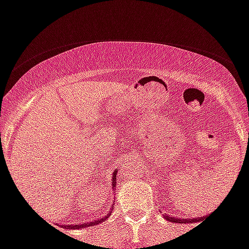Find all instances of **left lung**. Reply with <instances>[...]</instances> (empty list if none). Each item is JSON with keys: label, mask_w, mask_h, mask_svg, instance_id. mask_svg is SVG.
Segmentation results:
<instances>
[{"label": "left lung", "mask_w": 249, "mask_h": 249, "mask_svg": "<svg viewBox=\"0 0 249 249\" xmlns=\"http://www.w3.org/2000/svg\"><path fill=\"white\" fill-rule=\"evenodd\" d=\"M163 217L169 222L173 223H194V222H200L202 219H204V217H198V218H192V219H184V218H177V217H170L168 214H163Z\"/></svg>", "instance_id": "obj_1"}]
</instances>
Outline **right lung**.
<instances>
[{
    "mask_svg": "<svg viewBox=\"0 0 249 249\" xmlns=\"http://www.w3.org/2000/svg\"><path fill=\"white\" fill-rule=\"evenodd\" d=\"M116 174H118V170H115V172L112 173V179H111V188H112V190L115 189V185H116ZM112 207H114V204H112ZM111 211H112V208L110 209V212H109V213H107V215H105V217L99 218V219L94 220V222H85V223H83V224H68V226H62V227H64V228H66V229H79V228H85V227L95 226V224H99V223H101V222H105V220H107V218H109V215H110V213H111Z\"/></svg>",
    "mask_w": 249,
    "mask_h": 249,
    "instance_id": "right-lung-1",
    "label": "right lung"
}]
</instances>
